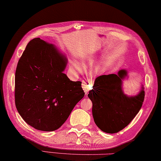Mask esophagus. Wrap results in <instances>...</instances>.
Segmentation results:
<instances>
[{"instance_id": "1", "label": "esophagus", "mask_w": 161, "mask_h": 161, "mask_svg": "<svg viewBox=\"0 0 161 161\" xmlns=\"http://www.w3.org/2000/svg\"><path fill=\"white\" fill-rule=\"evenodd\" d=\"M82 87L84 90L86 94L89 92V90L91 89V87H92L93 84V80L92 78H87L86 80H83L82 82Z\"/></svg>"}]
</instances>
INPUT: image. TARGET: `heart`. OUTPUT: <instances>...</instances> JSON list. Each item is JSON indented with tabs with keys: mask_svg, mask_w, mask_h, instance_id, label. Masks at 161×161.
Segmentation results:
<instances>
[{
	"mask_svg": "<svg viewBox=\"0 0 161 161\" xmlns=\"http://www.w3.org/2000/svg\"><path fill=\"white\" fill-rule=\"evenodd\" d=\"M72 67H73V69H74L75 71H77V72L81 71L82 70H83V66H82L80 64H78V63H74V64H73Z\"/></svg>",
	"mask_w": 161,
	"mask_h": 161,
	"instance_id": "heart-1",
	"label": "heart"
}]
</instances>
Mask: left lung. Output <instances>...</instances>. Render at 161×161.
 I'll use <instances>...</instances> for the list:
<instances>
[{
  "label": "left lung",
  "instance_id": "left-lung-1",
  "mask_svg": "<svg viewBox=\"0 0 161 161\" xmlns=\"http://www.w3.org/2000/svg\"><path fill=\"white\" fill-rule=\"evenodd\" d=\"M126 75L125 70L119 71L118 74L100 75L89 92L94 121L104 132L114 134L125 128L138 114L144 102L143 87L135 97L123 93L122 80Z\"/></svg>",
  "mask_w": 161,
  "mask_h": 161
}]
</instances>
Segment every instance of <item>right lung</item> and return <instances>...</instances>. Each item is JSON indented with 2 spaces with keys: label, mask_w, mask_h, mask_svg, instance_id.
<instances>
[{
  "label": "right lung",
  "mask_w": 161,
  "mask_h": 161,
  "mask_svg": "<svg viewBox=\"0 0 161 161\" xmlns=\"http://www.w3.org/2000/svg\"><path fill=\"white\" fill-rule=\"evenodd\" d=\"M66 57L54 45L36 38L30 41L18 62L14 99L25 122L36 130L59 128L85 92L80 81H72L63 71Z\"/></svg>",
  "instance_id": "obj_1"
}]
</instances>
